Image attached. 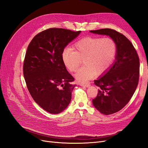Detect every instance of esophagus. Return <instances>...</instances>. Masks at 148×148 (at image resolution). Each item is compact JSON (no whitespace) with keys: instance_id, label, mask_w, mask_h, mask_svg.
<instances>
[{"instance_id":"esophagus-1","label":"esophagus","mask_w":148,"mask_h":148,"mask_svg":"<svg viewBox=\"0 0 148 148\" xmlns=\"http://www.w3.org/2000/svg\"><path fill=\"white\" fill-rule=\"evenodd\" d=\"M80 85L82 86H85V87H89L90 86V83H81Z\"/></svg>"}]
</instances>
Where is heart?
<instances>
[{
  "label": "heart",
  "mask_w": 148,
  "mask_h": 148,
  "mask_svg": "<svg viewBox=\"0 0 148 148\" xmlns=\"http://www.w3.org/2000/svg\"><path fill=\"white\" fill-rule=\"evenodd\" d=\"M73 49H65L62 60L71 72L77 71L83 60L84 66L79 69L75 77L80 82H86L94 75L99 76L110 68L117 51L115 42L110 38L86 37L74 44Z\"/></svg>",
  "instance_id": "b5f03b06"
}]
</instances>
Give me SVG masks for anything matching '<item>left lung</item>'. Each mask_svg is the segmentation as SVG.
<instances>
[{
	"instance_id": "1",
	"label": "left lung",
	"mask_w": 148,
	"mask_h": 148,
	"mask_svg": "<svg viewBox=\"0 0 148 148\" xmlns=\"http://www.w3.org/2000/svg\"><path fill=\"white\" fill-rule=\"evenodd\" d=\"M91 33L109 36L115 42L117 54L113 65L95 80L99 88L92 104L104 115L120 110L131 99L138 86L140 59L132 43L123 34L112 29L91 30Z\"/></svg>"
}]
</instances>
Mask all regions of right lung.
<instances>
[{
    "instance_id": "1",
    "label": "right lung",
    "mask_w": 148,
    "mask_h": 148,
    "mask_svg": "<svg viewBox=\"0 0 148 148\" xmlns=\"http://www.w3.org/2000/svg\"><path fill=\"white\" fill-rule=\"evenodd\" d=\"M64 28L41 31L31 40L23 62V75L31 97L51 114H59L69 106L76 84L66 70L62 52L80 33Z\"/></svg>"
}]
</instances>
